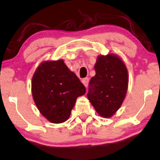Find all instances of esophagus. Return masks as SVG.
<instances>
[{
  "mask_svg": "<svg viewBox=\"0 0 160 160\" xmlns=\"http://www.w3.org/2000/svg\"><path fill=\"white\" fill-rule=\"evenodd\" d=\"M82 84L84 85L85 87H87L88 86V78H83V79L82 80Z\"/></svg>",
  "mask_w": 160,
  "mask_h": 160,
  "instance_id": "1",
  "label": "esophagus"
}]
</instances>
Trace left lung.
Masks as SVG:
<instances>
[{
	"instance_id": "left-lung-1",
	"label": "left lung",
	"mask_w": 160,
	"mask_h": 160,
	"mask_svg": "<svg viewBox=\"0 0 160 160\" xmlns=\"http://www.w3.org/2000/svg\"><path fill=\"white\" fill-rule=\"evenodd\" d=\"M94 69L96 75L90 81L88 98L98 115L112 118L127 93L128 69L122 58L114 53L98 56Z\"/></svg>"
}]
</instances>
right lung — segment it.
Wrapping results in <instances>:
<instances>
[{
    "label": "right lung",
    "mask_w": 160,
    "mask_h": 160,
    "mask_svg": "<svg viewBox=\"0 0 160 160\" xmlns=\"http://www.w3.org/2000/svg\"><path fill=\"white\" fill-rule=\"evenodd\" d=\"M31 90L40 114L55 124L68 120L78 97L85 93V86L63 59L40 63L33 74Z\"/></svg>",
    "instance_id": "obj_1"
}]
</instances>
